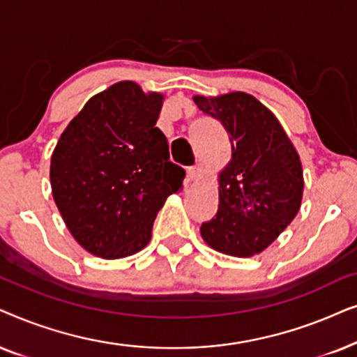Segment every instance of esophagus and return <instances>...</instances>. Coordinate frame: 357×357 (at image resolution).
<instances>
[{"label": "esophagus", "mask_w": 357, "mask_h": 357, "mask_svg": "<svg viewBox=\"0 0 357 357\" xmlns=\"http://www.w3.org/2000/svg\"><path fill=\"white\" fill-rule=\"evenodd\" d=\"M202 174H204L202 165L192 166V168H189V171H188V176H189V179H191V181H199V179L202 178Z\"/></svg>", "instance_id": "34e87169"}]
</instances>
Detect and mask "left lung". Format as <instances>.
<instances>
[{"label": "left lung", "instance_id": "1", "mask_svg": "<svg viewBox=\"0 0 357 357\" xmlns=\"http://www.w3.org/2000/svg\"><path fill=\"white\" fill-rule=\"evenodd\" d=\"M228 132L231 158L218 173V208L201 236L218 253L251 258L264 251L301 211L303 169L273 111L255 96L231 91L192 96Z\"/></svg>", "mask_w": 357, "mask_h": 357}]
</instances>
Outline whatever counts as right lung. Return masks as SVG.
Instances as JSON below:
<instances>
[{
	"mask_svg": "<svg viewBox=\"0 0 357 357\" xmlns=\"http://www.w3.org/2000/svg\"><path fill=\"white\" fill-rule=\"evenodd\" d=\"M165 94L135 82L88 99L61 132L50 158L52 196L82 248L102 259L144 250L158 211L183 189L158 127Z\"/></svg>",
	"mask_w": 357,
	"mask_h": 357,
	"instance_id": "right-lung-1",
	"label": "right lung"
}]
</instances>
